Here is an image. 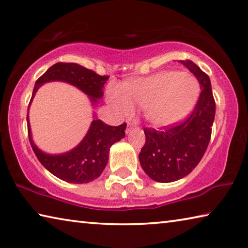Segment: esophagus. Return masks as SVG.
Here are the masks:
<instances>
[{"instance_id":"esophagus-1","label":"esophagus","mask_w":248,"mask_h":248,"mask_svg":"<svg viewBox=\"0 0 248 248\" xmlns=\"http://www.w3.org/2000/svg\"><path fill=\"white\" fill-rule=\"evenodd\" d=\"M134 127H137V124L136 123H128L127 124V129H125V132L129 133L130 131H131V129L134 128Z\"/></svg>"}]
</instances>
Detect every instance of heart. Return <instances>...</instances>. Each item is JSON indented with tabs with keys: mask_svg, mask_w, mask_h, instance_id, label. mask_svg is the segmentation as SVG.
<instances>
[{
	"mask_svg": "<svg viewBox=\"0 0 248 248\" xmlns=\"http://www.w3.org/2000/svg\"><path fill=\"white\" fill-rule=\"evenodd\" d=\"M199 83L194 75L167 71L132 78L108 89V102L120 115H130L133 105L144 109L145 118L156 127L183 119L198 99Z\"/></svg>",
	"mask_w": 248,
	"mask_h": 248,
	"instance_id": "heart-1",
	"label": "heart"
}]
</instances>
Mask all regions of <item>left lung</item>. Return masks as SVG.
<instances>
[{
    "mask_svg": "<svg viewBox=\"0 0 248 248\" xmlns=\"http://www.w3.org/2000/svg\"><path fill=\"white\" fill-rule=\"evenodd\" d=\"M200 84V95L191 114L182 123L162 129L144 128L145 143L139 154L142 169L153 180L170 183L185 177L198 165L211 139L216 115L211 82L190 60H182Z\"/></svg>",
    "mask_w": 248,
    "mask_h": 248,
    "instance_id": "obj_1",
    "label": "left lung"
}]
</instances>
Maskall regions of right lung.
I'll use <instances>...</instances> for the list:
<instances>
[{"mask_svg": "<svg viewBox=\"0 0 248 248\" xmlns=\"http://www.w3.org/2000/svg\"><path fill=\"white\" fill-rule=\"evenodd\" d=\"M108 78V75H99L77 63L58 62L37 79L31 99L41 84L50 81H63L78 87L91 96L92 102H96L97 98L103 97V89ZM125 127V123L114 127L99 119L93 120L86 137L77 148L65 154L48 155L33 144L27 115L28 138L37 158L50 173L64 182L73 184L90 183L103 173L108 162L109 149L124 137Z\"/></svg>", "mask_w": 248, "mask_h": 248, "instance_id": "1", "label": "right lung"}]
</instances>
